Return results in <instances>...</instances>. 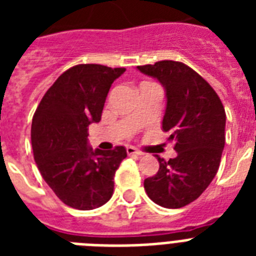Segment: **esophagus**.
<instances>
[{
    "label": "esophagus",
    "mask_w": 256,
    "mask_h": 256,
    "mask_svg": "<svg viewBox=\"0 0 256 256\" xmlns=\"http://www.w3.org/2000/svg\"><path fill=\"white\" fill-rule=\"evenodd\" d=\"M126 152H128V156H142V152L136 150V148H132V146H128V148H126Z\"/></svg>",
    "instance_id": "1"
}]
</instances>
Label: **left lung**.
I'll return each mask as SVG.
<instances>
[{
    "instance_id": "left-lung-1",
    "label": "left lung",
    "mask_w": 256,
    "mask_h": 256,
    "mask_svg": "<svg viewBox=\"0 0 256 256\" xmlns=\"http://www.w3.org/2000/svg\"><path fill=\"white\" fill-rule=\"evenodd\" d=\"M138 70L166 90L162 130L178 154L168 160L156 156L160 170L144 179V190L156 204L180 208L199 198L218 171L226 140L224 108L210 84L182 62L164 60Z\"/></svg>"
}]
</instances>
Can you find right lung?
<instances>
[{
    "mask_svg": "<svg viewBox=\"0 0 256 256\" xmlns=\"http://www.w3.org/2000/svg\"><path fill=\"white\" fill-rule=\"evenodd\" d=\"M124 68L82 64L57 78L32 122L34 160L42 178L68 206L92 210L108 202L114 174L128 156L124 146L92 150L88 124L100 122L110 86Z\"/></svg>",
    "mask_w": 256,
    "mask_h": 256,
    "instance_id": "1",
    "label": "right lung"
}]
</instances>
